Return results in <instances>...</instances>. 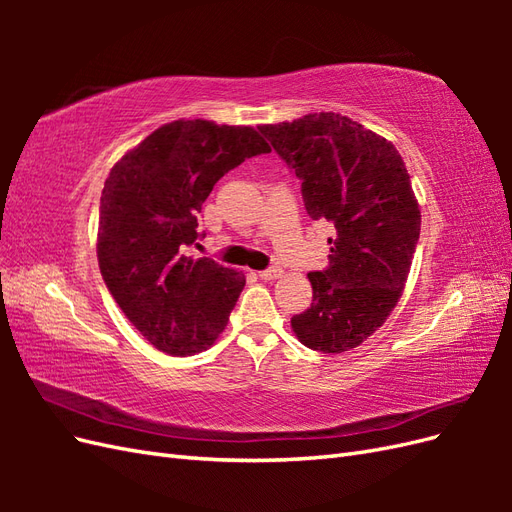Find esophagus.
I'll list each match as a JSON object with an SVG mask.
<instances>
[{"mask_svg":"<svg viewBox=\"0 0 512 512\" xmlns=\"http://www.w3.org/2000/svg\"><path fill=\"white\" fill-rule=\"evenodd\" d=\"M260 280H277V277H282V269L280 267H269L265 271H258Z\"/></svg>","mask_w":512,"mask_h":512,"instance_id":"1","label":"esophagus"}]
</instances>
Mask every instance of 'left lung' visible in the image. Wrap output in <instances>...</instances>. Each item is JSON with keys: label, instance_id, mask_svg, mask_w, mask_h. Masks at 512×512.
<instances>
[{"label": "left lung", "instance_id": "obj_1", "mask_svg": "<svg viewBox=\"0 0 512 512\" xmlns=\"http://www.w3.org/2000/svg\"><path fill=\"white\" fill-rule=\"evenodd\" d=\"M258 130L301 179L309 218L335 226L329 267L307 275L312 307L292 316V331L324 354L356 348L393 312L421 235L406 164L386 138L337 113Z\"/></svg>", "mask_w": 512, "mask_h": 512}]
</instances>
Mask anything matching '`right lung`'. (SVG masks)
Listing matches in <instances>:
<instances>
[{"instance_id": "1", "label": "right lung", "mask_w": 512, "mask_h": 512, "mask_svg": "<svg viewBox=\"0 0 512 512\" xmlns=\"http://www.w3.org/2000/svg\"><path fill=\"white\" fill-rule=\"evenodd\" d=\"M269 151L254 128L173 121L108 173L100 198V273L121 312L158 350L203 352L228 324L245 275L185 250L205 237L196 215L213 185Z\"/></svg>"}]
</instances>
